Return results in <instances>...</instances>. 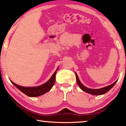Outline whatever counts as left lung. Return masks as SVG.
Masks as SVG:
<instances>
[{
	"label": "left lung",
	"instance_id": "1",
	"mask_svg": "<svg viewBox=\"0 0 126 126\" xmlns=\"http://www.w3.org/2000/svg\"><path fill=\"white\" fill-rule=\"evenodd\" d=\"M75 75H76V81H77V84L79 86V87H80V89L86 92V93H89L90 94H91L93 95H103V94H104L105 93H107V92H108L115 85V84L117 82V81H118L117 79V81H115L114 82L112 83L111 85L103 87V88L98 89H90V88H88V87L84 86V85H83L82 83L80 81H79V78L78 77L76 73H75Z\"/></svg>",
	"mask_w": 126,
	"mask_h": 126
}]
</instances>
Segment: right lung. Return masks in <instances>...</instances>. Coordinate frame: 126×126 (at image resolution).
<instances>
[{"mask_svg":"<svg viewBox=\"0 0 126 126\" xmlns=\"http://www.w3.org/2000/svg\"><path fill=\"white\" fill-rule=\"evenodd\" d=\"M58 69V67L57 70L55 71L54 73L53 74L48 81L47 82H45L44 84L41 85L39 86L35 87H23L21 86L18 85L14 83L13 81H11V82L17 87L18 89H19L21 92L25 94V95H27L30 97H37L39 96L44 94L48 92L53 86L55 82V75L57 73V71Z\"/></svg>","mask_w":126,"mask_h":126,"instance_id":"add662e5","label":"right lung"}]
</instances>
